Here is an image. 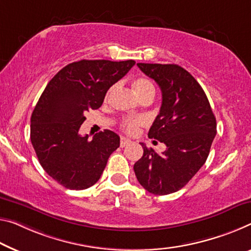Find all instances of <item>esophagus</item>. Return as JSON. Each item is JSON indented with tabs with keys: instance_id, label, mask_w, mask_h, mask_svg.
<instances>
[{
	"instance_id": "1",
	"label": "esophagus",
	"mask_w": 251,
	"mask_h": 251,
	"mask_svg": "<svg viewBox=\"0 0 251 251\" xmlns=\"http://www.w3.org/2000/svg\"><path fill=\"white\" fill-rule=\"evenodd\" d=\"M131 142V140H129L128 138H125V137H122L121 139H120V146L121 147L123 148V147H126V146H128L129 144Z\"/></svg>"
}]
</instances>
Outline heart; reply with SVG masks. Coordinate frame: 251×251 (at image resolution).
Masks as SVG:
<instances>
[{"instance_id":"obj_1","label":"heart","mask_w":251,"mask_h":251,"mask_svg":"<svg viewBox=\"0 0 251 251\" xmlns=\"http://www.w3.org/2000/svg\"><path fill=\"white\" fill-rule=\"evenodd\" d=\"M132 87H133V91L136 92V94L141 100L147 98L149 95H155V86H153V84L150 82L149 79L144 78V77H140V78H137L134 80L132 83ZM114 91H115V86L111 87L110 90L107 91L105 100H109L111 98V95L114 93ZM140 125H142V120H140V119L129 118L123 121L122 128L125 129L128 133H134L138 130L139 126Z\"/></svg>"}]
</instances>
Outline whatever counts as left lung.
I'll return each instance as SVG.
<instances>
[{
	"mask_svg": "<svg viewBox=\"0 0 251 251\" xmlns=\"http://www.w3.org/2000/svg\"><path fill=\"white\" fill-rule=\"evenodd\" d=\"M159 85L163 101L148 132L164 142L166 150L144 148L133 166L138 182L155 195H167L184 187L209 156L217 134V121L203 88L186 69L175 64H137Z\"/></svg>",
	"mask_w": 251,
	"mask_h": 251,
	"instance_id": "obj_1",
	"label": "left lung"
}]
</instances>
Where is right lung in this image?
I'll list each match as a JSON object with an SVG mask.
<instances>
[{
    "mask_svg": "<svg viewBox=\"0 0 251 251\" xmlns=\"http://www.w3.org/2000/svg\"><path fill=\"white\" fill-rule=\"evenodd\" d=\"M134 60H79L52 77L31 115L30 139L47 174L69 190H85L98 182L120 137L104 130L92 140L80 136L85 113L102 105L109 88Z\"/></svg>",
    "mask_w": 251,
    "mask_h": 251,
    "instance_id": "1",
    "label": "right lung"
}]
</instances>
